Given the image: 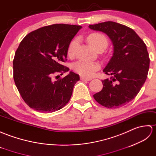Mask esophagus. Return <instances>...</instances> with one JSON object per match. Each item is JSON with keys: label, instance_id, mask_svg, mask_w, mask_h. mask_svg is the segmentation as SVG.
I'll list each match as a JSON object with an SVG mask.
<instances>
[{"label": "esophagus", "instance_id": "esophagus-1", "mask_svg": "<svg viewBox=\"0 0 156 156\" xmlns=\"http://www.w3.org/2000/svg\"><path fill=\"white\" fill-rule=\"evenodd\" d=\"M80 79H81V80H82V81H90V80H91V79L86 78V77H81Z\"/></svg>", "mask_w": 156, "mask_h": 156}]
</instances>
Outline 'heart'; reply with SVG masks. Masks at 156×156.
I'll use <instances>...</instances> for the list:
<instances>
[{
    "mask_svg": "<svg viewBox=\"0 0 156 156\" xmlns=\"http://www.w3.org/2000/svg\"><path fill=\"white\" fill-rule=\"evenodd\" d=\"M89 43L95 50L99 49H105L108 46V39L103 34L99 33H93L89 34L87 37ZM78 44V39H74L69 43L67 53L69 57L74 56L76 48ZM73 69L78 74L84 77H91L94 76L96 72L100 69V65L97 62H87L79 61L73 65Z\"/></svg>",
    "mask_w": 156,
    "mask_h": 156,
    "instance_id": "heart-1",
    "label": "heart"
}]
</instances>
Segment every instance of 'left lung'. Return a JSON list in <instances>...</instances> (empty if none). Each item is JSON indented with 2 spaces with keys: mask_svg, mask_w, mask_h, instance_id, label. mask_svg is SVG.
<instances>
[{
  "mask_svg": "<svg viewBox=\"0 0 156 156\" xmlns=\"http://www.w3.org/2000/svg\"><path fill=\"white\" fill-rule=\"evenodd\" d=\"M92 30L107 34L113 45V55L103 69L110 79L102 80L103 89L93 95L107 108L126 105L140 92L146 80L150 57L146 44L129 27L113 21L90 25Z\"/></svg>",
  "mask_w": 156,
  "mask_h": 156,
  "instance_id": "left-lung-1",
  "label": "left lung"
}]
</instances>
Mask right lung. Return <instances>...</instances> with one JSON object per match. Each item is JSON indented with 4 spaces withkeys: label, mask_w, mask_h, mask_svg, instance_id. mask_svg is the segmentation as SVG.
Returning a JSON list of instances; mask_svg holds the SVG:
<instances>
[{
    "label": "right lung",
    "mask_w": 156,
    "mask_h": 156,
    "mask_svg": "<svg viewBox=\"0 0 156 156\" xmlns=\"http://www.w3.org/2000/svg\"><path fill=\"white\" fill-rule=\"evenodd\" d=\"M81 26L55 24L29 33L21 41L13 59V78L20 96L30 108L52 113L66 105L79 75L63 65L69 43ZM57 76H56V77Z\"/></svg>",
    "instance_id": "obj_1"
}]
</instances>
